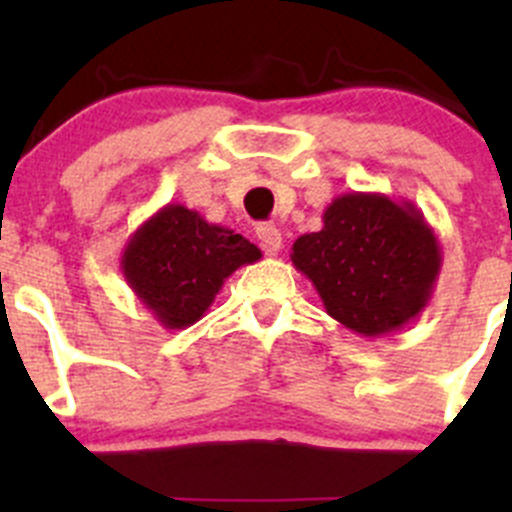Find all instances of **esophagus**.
Here are the masks:
<instances>
[{"label": "esophagus", "instance_id": "1", "mask_svg": "<svg viewBox=\"0 0 512 512\" xmlns=\"http://www.w3.org/2000/svg\"><path fill=\"white\" fill-rule=\"evenodd\" d=\"M257 237H260L262 250H265L267 255H277V252L282 250V232L277 225L272 223L257 225Z\"/></svg>", "mask_w": 512, "mask_h": 512}]
</instances>
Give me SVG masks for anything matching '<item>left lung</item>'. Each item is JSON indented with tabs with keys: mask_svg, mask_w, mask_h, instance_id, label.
Segmentation results:
<instances>
[{
	"mask_svg": "<svg viewBox=\"0 0 512 512\" xmlns=\"http://www.w3.org/2000/svg\"><path fill=\"white\" fill-rule=\"evenodd\" d=\"M322 223L294 240L289 257L329 317L359 337H386L428 307L443 252L414 203L344 193L327 205Z\"/></svg>",
	"mask_w": 512,
	"mask_h": 512,
	"instance_id": "left-lung-1",
	"label": "left lung"
}]
</instances>
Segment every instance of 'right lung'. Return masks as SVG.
I'll return each mask as SVG.
<instances>
[{"label":"right lung","mask_w":512,"mask_h":512,"mask_svg":"<svg viewBox=\"0 0 512 512\" xmlns=\"http://www.w3.org/2000/svg\"><path fill=\"white\" fill-rule=\"evenodd\" d=\"M260 257V247L230 227L168 203L128 237L121 272L165 329H185L208 312L232 272Z\"/></svg>","instance_id":"add662e5"}]
</instances>
